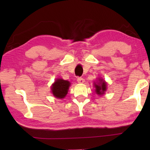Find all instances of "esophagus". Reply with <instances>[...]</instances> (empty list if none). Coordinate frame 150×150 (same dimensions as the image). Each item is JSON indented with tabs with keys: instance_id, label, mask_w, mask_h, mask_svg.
<instances>
[{
	"instance_id": "obj_1",
	"label": "esophagus",
	"mask_w": 150,
	"mask_h": 150,
	"mask_svg": "<svg viewBox=\"0 0 150 150\" xmlns=\"http://www.w3.org/2000/svg\"><path fill=\"white\" fill-rule=\"evenodd\" d=\"M77 81H78V82H79V83H83L84 82H85V80H84V79H83V78H81V77L78 78Z\"/></svg>"
}]
</instances>
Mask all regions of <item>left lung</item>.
I'll use <instances>...</instances> for the list:
<instances>
[{"mask_svg": "<svg viewBox=\"0 0 150 150\" xmlns=\"http://www.w3.org/2000/svg\"><path fill=\"white\" fill-rule=\"evenodd\" d=\"M96 92L99 95H102L104 92L106 90V83L102 80H100V83L98 85H95Z\"/></svg>", "mask_w": 150, "mask_h": 150, "instance_id": "left-lung-1", "label": "left lung"}]
</instances>
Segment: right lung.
<instances>
[{
	"instance_id": "add662e5",
	"label": "right lung",
	"mask_w": 150,
	"mask_h": 150,
	"mask_svg": "<svg viewBox=\"0 0 150 150\" xmlns=\"http://www.w3.org/2000/svg\"><path fill=\"white\" fill-rule=\"evenodd\" d=\"M70 83L63 79H57L52 86V94L57 98H63L67 95Z\"/></svg>"
}]
</instances>
